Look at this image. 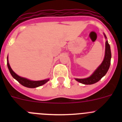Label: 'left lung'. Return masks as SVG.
<instances>
[{"instance_id":"1","label":"left lung","mask_w":122,"mask_h":122,"mask_svg":"<svg viewBox=\"0 0 122 122\" xmlns=\"http://www.w3.org/2000/svg\"><path fill=\"white\" fill-rule=\"evenodd\" d=\"M105 38H106L105 34H104ZM111 48L108 43L107 40L106 41L105 46V55L103 61L101 64L97 68L95 71L91 76L89 77L84 79H75L79 82L82 83L83 84L90 85L93 84L97 82L98 81L101 79L108 71L109 68L110 64H111Z\"/></svg>"}]
</instances>
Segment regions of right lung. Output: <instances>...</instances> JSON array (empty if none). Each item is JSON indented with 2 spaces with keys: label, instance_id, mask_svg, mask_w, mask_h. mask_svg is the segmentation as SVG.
<instances>
[{
  "label": "right lung",
  "instance_id": "obj_1",
  "mask_svg": "<svg viewBox=\"0 0 122 122\" xmlns=\"http://www.w3.org/2000/svg\"><path fill=\"white\" fill-rule=\"evenodd\" d=\"M7 66H8L10 73L11 74V76L13 77V78H15L16 81H18L21 85L24 86V87H28V88H35V87H39V86H42V85L45 84L49 80V79H45V80L42 81H31L28 79L24 78V77L18 76V74H16L13 71L11 68L10 66L8 60V57H7Z\"/></svg>",
  "mask_w": 122,
  "mask_h": 122
}]
</instances>
